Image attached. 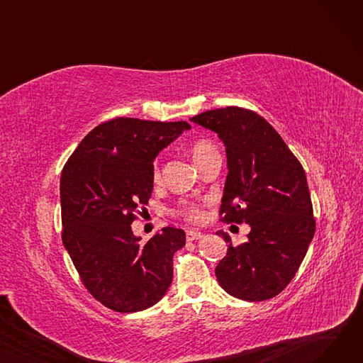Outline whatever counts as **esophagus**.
Returning <instances> with one entry per match:
<instances>
[{
	"label": "esophagus",
	"instance_id": "1",
	"mask_svg": "<svg viewBox=\"0 0 363 363\" xmlns=\"http://www.w3.org/2000/svg\"><path fill=\"white\" fill-rule=\"evenodd\" d=\"M200 238H203V233L194 231V230L186 231V241H197Z\"/></svg>",
	"mask_w": 363,
	"mask_h": 363
}]
</instances>
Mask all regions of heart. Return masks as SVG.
I'll return each mask as SVG.
<instances>
[{
	"label": "heart",
	"instance_id": "heart-1",
	"mask_svg": "<svg viewBox=\"0 0 363 363\" xmlns=\"http://www.w3.org/2000/svg\"><path fill=\"white\" fill-rule=\"evenodd\" d=\"M213 151H216V148L211 143L203 141V140L201 141H196L191 145V148H189V152H191V157H193L196 164H199L206 156H208ZM152 177H155V178L159 177V166H157V163L155 164V167H152ZM179 213L186 216L188 219H199V216H200L199 208L194 204H185L184 207H181Z\"/></svg>",
	"mask_w": 363,
	"mask_h": 363
}]
</instances>
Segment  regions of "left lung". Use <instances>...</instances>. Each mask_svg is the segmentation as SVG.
I'll return each mask as SVG.
<instances>
[{
    "instance_id": "8db88e82",
    "label": "left lung",
    "mask_w": 363,
    "mask_h": 363,
    "mask_svg": "<svg viewBox=\"0 0 363 363\" xmlns=\"http://www.w3.org/2000/svg\"><path fill=\"white\" fill-rule=\"evenodd\" d=\"M189 121L218 133L225 145L222 220L250 225L237 247L216 233L230 242L215 269L218 282L241 300L272 298L294 278L315 235L306 174L279 133L252 110L233 106Z\"/></svg>"
}]
</instances>
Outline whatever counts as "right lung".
<instances>
[{"label":"right lung","mask_w":363,"mask_h":363,"mask_svg":"<svg viewBox=\"0 0 363 363\" xmlns=\"http://www.w3.org/2000/svg\"><path fill=\"white\" fill-rule=\"evenodd\" d=\"M189 129L184 121L111 119L94 128L63 167V244L88 291L111 311L148 309L170 287L185 233L166 226L141 242L130 223L151 197L155 159Z\"/></svg>","instance_id":"obj_1"}]
</instances>
